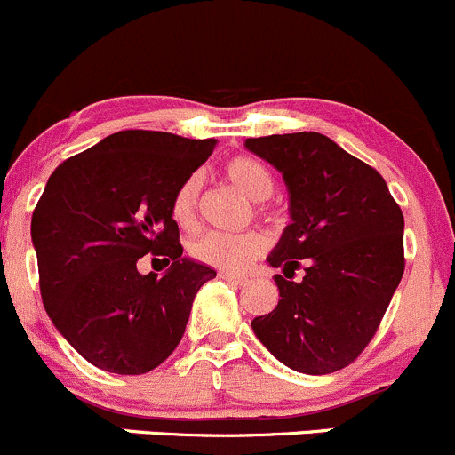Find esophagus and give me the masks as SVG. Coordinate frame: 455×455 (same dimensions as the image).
<instances>
[{
  "instance_id": "1",
  "label": "esophagus",
  "mask_w": 455,
  "mask_h": 455,
  "mask_svg": "<svg viewBox=\"0 0 455 455\" xmlns=\"http://www.w3.org/2000/svg\"><path fill=\"white\" fill-rule=\"evenodd\" d=\"M221 277L226 282H232V284H236V286H245V284H249V277H245V275H234V273H228V271H221Z\"/></svg>"
}]
</instances>
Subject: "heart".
I'll list each match as a JSON object with an SVG mask.
<instances>
[{"mask_svg":"<svg viewBox=\"0 0 455 455\" xmlns=\"http://www.w3.org/2000/svg\"><path fill=\"white\" fill-rule=\"evenodd\" d=\"M223 173L229 182L234 184L243 195H247L253 202H265L271 197L273 188H275V178H273L271 169L267 163H262L256 156L238 154L229 158L223 164ZM199 208V178L197 175H187L178 188L173 190L171 197V217L178 226L190 228L197 219ZM267 247V238L260 232H202L190 241L188 251L190 256L197 262L214 267V268H226V271H241L249 262L256 260Z\"/></svg>","mask_w":455,"mask_h":455,"instance_id":"obj_1","label":"heart"}]
</instances>
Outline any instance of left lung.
<instances>
[{
    "instance_id": "1",
    "label": "left lung",
    "mask_w": 455,
    "mask_h": 455,
    "mask_svg": "<svg viewBox=\"0 0 455 455\" xmlns=\"http://www.w3.org/2000/svg\"><path fill=\"white\" fill-rule=\"evenodd\" d=\"M291 193V219L268 265L280 297L251 321L280 363L325 375L354 363L378 331L402 282L403 214L373 167L319 132L247 139ZM305 268V277L291 275ZM289 280H285V275Z\"/></svg>"
}]
</instances>
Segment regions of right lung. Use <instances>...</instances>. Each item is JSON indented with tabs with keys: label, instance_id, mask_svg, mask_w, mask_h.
I'll return each instance as SVG.
<instances>
[{
	"label": "right lung",
	"instance_id": "obj_1",
	"mask_svg": "<svg viewBox=\"0 0 455 455\" xmlns=\"http://www.w3.org/2000/svg\"><path fill=\"white\" fill-rule=\"evenodd\" d=\"M214 139L124 130L58 164L32 212L43 306L82 358L119 375L163 364L217 271L182 258L171 197ZM151 252L170 271L140 276Z\"/></svg>",
	"mask_w": 455,
	"mask_h": 455
}]
</instances>
